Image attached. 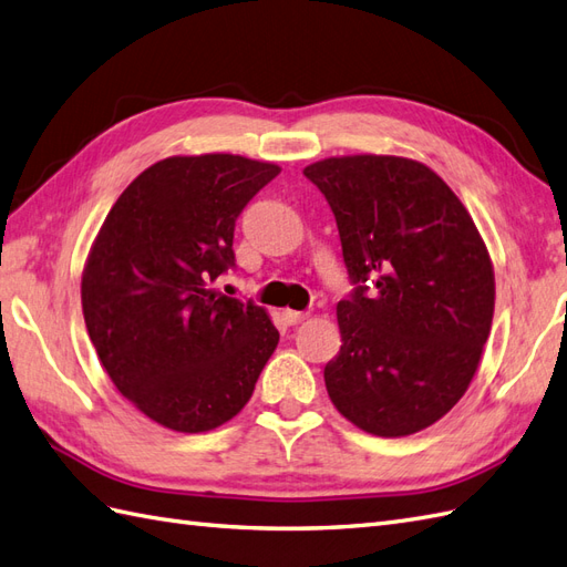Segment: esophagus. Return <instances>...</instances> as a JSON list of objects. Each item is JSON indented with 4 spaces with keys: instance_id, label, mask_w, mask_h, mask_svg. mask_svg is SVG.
Wrapping results in <instances>:
<instances>
[{
    "instance_id": "esophagus-1",
    "label": "esophagus",
    "mask_w": 567,
    "mask_h": 567,
    "mask_svg": "<svg viewBox=\"0 0 567 567\" xmlns=\"http://www.w3.org/2000/svg\"><path fill=\"white\" fill-rule=\"evenodd\" d=\"M282 318L287 321V326H297V323H301V321H303V318H307V313H303V311L285 309V311H282Z\"/></svg>"
}]
</instances>
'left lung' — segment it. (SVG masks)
<instances>
[{
  "instance_id": "obj_1",
  "label": "left lung",
  "mask_w": 567,
  "mask_h": 567,
  "mask_svg": "<svg viewBox=\"0 0 567 567\" xmlns=\"http://www.w3.org/2000/svg\"><path fill=\"white\" fill-rule=\"evenodd\" d=\"M303 177L336 215L354 285L338 303L328 395L367 433L422 431L470 388L491 332L496 285L478 229L439 174L408 157H328Z\"/></svg>"
}]
</instances>
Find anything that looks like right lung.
<instances>
[{
	"label": "right lung",
	"mask_w": 567,
	"mask_h": 567,
	"mask_svg": "<svg viewBox=\"0 0 567 567\" xmlns=\"http://www.w3.org/2000/svg\"><path fill=\"white\" fill-rule=\"evenodd\" d=\"M272 163L210 153L141 172L107 213L81 280L91 342L120 393L159 426L203 433L249 402L280 332L213 282Z\"/></svg>",
	"instance_id": "obj_1"
}]
</instances>
